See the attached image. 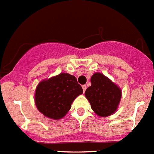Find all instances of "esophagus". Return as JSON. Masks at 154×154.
<instances>
[{
    "instance_id": "obj_1",
    "label": "esophagus",
    "mask_w": 154,
    "mask_h": 154,
    "mask_svg": "<svg viewBox=\"0 0 154 154\" xmlns=\"http://www.w3.org/2000/svg\"><path fill=\"white\" fill-rule=\"evenodd\" d=\"M82 89H83V92H85V90H86L87 86H86V85H82Z\"/></svg>"
}]
</instances>
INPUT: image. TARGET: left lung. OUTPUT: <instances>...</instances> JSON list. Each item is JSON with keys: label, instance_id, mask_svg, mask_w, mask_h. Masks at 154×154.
Segmentation results:
<instances>
[{"label": "left lung", "instance_id": "1", "mask_svg": "<svg viewBox=\"0 0 154 154\" xmlns=\"http://www.w3.org/2000/svg\"><path fill=\"white\" fill-rule=\"evenodd\" d=\"M91 83L85 96L92 109L103 117L114 113L122 96L120 89L101 73H95L91 78Z\"/></svg>", "mask_w": 154, "mask_h": 154}]
</instances>
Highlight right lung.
Segmentation results:
<instances>
[{
    "instance_id": "1",
    "label": "right lung",
    "mask_w": 154,
    "mask_h": 154,
    "mask_svg": "<svg viewBox=\"0 0 154 154\" xmlns=\"http://www.w3.org/2000/svg\"><path fill=\"white\" fill-rule=\"evenodd\" d=\"M83 90L75 76L61 73L43 80L35 90V105L47 117L59 119L71 109V105Z\"/></svg>"
}]
</instances>
